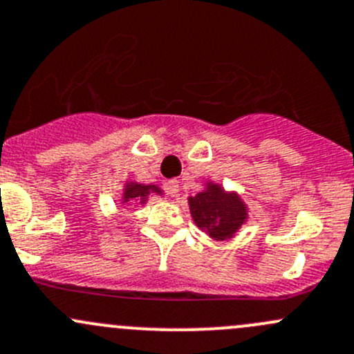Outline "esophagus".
<instances>
[{"instance_id": "esophagus-1", "label": "esophagus", "mask_w": 354, "mask_h": 354, "mask_svg": "<svg viewBox=\"0 0 354 354\" xmlns=\"http://www.w3.org/2000/svg\"><path fill=\"white\" fill-rule=\"evenodd\" d=\"M165 191H167V194L172 196V198H177L178 196V180L177 178H170V180L167 182Z\"/></svg>"}]
</instances>
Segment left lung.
<instances>
[{
	"instance_id": "left-lung-1",
	"label": "left lung",
	"mask_w": 354,
	"mask_h": 354,
	"mask_svg": "<svg viewBox=\"0 0 354 354\" xmlns=\"http://www.w3.org/2000/svg\"><path fill=\"white\" fill-rule=\"evenodd\" d=\"M189 207L196 225L214 240L230 239L247 220L242 199L213 182H207L203 192L189 198Z\"/></svg>"
}]
</instances>
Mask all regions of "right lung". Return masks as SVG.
I'll use <instances>...</instances> for the list:
<instances>
[{
  "label": "right lung",
  "instance_id": "right-lung-1",
  "mask_svg": "<svg viewBox=\"0 0 354 354\" xmlns=\"http://www.w3.org/2000/svg\"><path fill=\"white\" fill-rule=\"evenodd\" d=\"M150 192H156V194H162L156 185H145V184H136V182H129L124 189V194H122V201H140L141 204L147 203V196Z\"/></svg>",
  "mask_w": 354,
  "mask_h": 354
}]
</instances>
